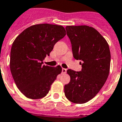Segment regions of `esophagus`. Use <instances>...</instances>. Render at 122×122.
Segmentation results:
<instances>
[{"label": "esophagus", "mask_w": 122, "mask_h": 122, "mask_svg": "<svg viewBox=\"0 0 122 122\" xmlns=\"http://www.w3.org/2000/svg\"><path fill=\"white\" fill-rule=\"evenodd\" d=\"M66 69L62 68V73H66Z\"/></svg>", "instance_id": "esophagus-1"}]
</instances>
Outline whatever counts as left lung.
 Here are the masks:
<instances>
[{
	"mask_svg": "<svg viewBox=\"0 0 122 122\" xmlns=\"http://www.w3.org/2000/svg\"><path fill=\"white\" fill-rule=\"evenodd\" d=\"M73 57L80 60L81 70L69 69L70 81L65 85V96L71 102L83 104L96 96L109 75L111 54L108 44L94 28L66 26Z\"/></svg>",
	"mask_w": 122,
	"mask_h": 122,
	"instance_id": "left-lung-1",
	"label": "left lung"
}]
</instances>
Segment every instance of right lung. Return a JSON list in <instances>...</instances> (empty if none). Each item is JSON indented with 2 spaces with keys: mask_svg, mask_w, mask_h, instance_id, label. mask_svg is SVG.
Listing matches in <instances>:
<instances>
[{
  "mask_svg": "<svg viewBox=\"0 0 122 122\" xmlns=\"http://www.w3.org/2000/svg\"><path fill=\"white\" fill-rule=\"evenodd\" d=\"M65 35L62 26L39 24L27 28L14 41L10 50V72L16 86L26 97L37 99L46 96L61 73L60 66H45L42 61Z\"/></svg>",
  "mask_w": 122,
  "mask_h": 122,
  "instance_id": "1",
  "label": "right lung"
}]
</instances>
